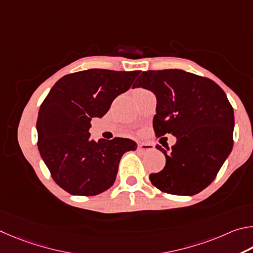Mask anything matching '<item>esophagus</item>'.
<instances>
[{"instance_id":"1","label":"esophagus","mask_w":253,"mask_h":253,"mask_svg":"<svg viewBox=\"0 0 253 253\" xmlns=\"http://www.w3.org/2000/svg\"><path fill=\"white\" fill-rule=\"evenodd\" d=\"M154 147L151 143H139V150L141 151H152Z\"/></svg>"}]
</instances>
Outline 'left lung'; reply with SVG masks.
<instances>
[{
    "label": "left lung",
    "mask_w": 253,
    "mask_h": 253,
    "mask_svg": "<svg viewBox=\"0 0 253 253\" xmlns=\"http://www.w3.org/2000/svg\"><path fill=\"white\" fill-rule=\"evenodd\" d=\"M132 87L156 94L153 129L158 138L167 133L176 138L171 149L157 145L166 156V167L150 174V181L175 196L202 191L233 147L234 113L224 91L210 79L178 69L145 71Z\"/></svg>",
    "instance_id": "1"
}]
</instances>
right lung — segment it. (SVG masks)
Instances as JSON below:
<instances>
[{
	"label": "right lung",
	"mask_w": 253,
	"mask_h": 253,
	"mask_svg": "<svg viewBox=\"0 0 253 253\" xmlns=\"http://www.w3.org/2000/svg\"><path fill=\"white\" fill-rule=\"evenodd\" d=\"M139 71L90 69L64 75L40 106L38 148L57 185L73 196H96L111 188L119 162L134 151L130 139L90 140L92 118H102Z\"/></svg>",
	"instance_id": "obj_1"
}]
</instances>
